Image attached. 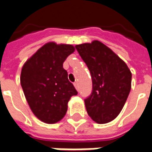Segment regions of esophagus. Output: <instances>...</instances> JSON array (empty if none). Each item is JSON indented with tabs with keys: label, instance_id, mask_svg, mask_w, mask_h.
<instances>
[{
	"label": "esophagus",
	"instance_id": "34e87169",
	"mask_svg": "<svg viewBox=\"0 0 152 152\" xmlns=\"http://www.w3.org/2000/svg\"><path fill=\"white\" fill-rule=\"evenodd\" d=\"M74 86L76 87V89H77V90L79 89V86H78V82H77V81H76V82L74 83Z\"/></svg>",
	"mask_w": 152,
	"mask_h": 152
}]
</instances>
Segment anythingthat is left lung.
Listing matches in <instances>:
<instances>
[{
  "label": "left lung",
  "instance_id": "8db88e82",
  "mask_svg": "<svg viewBox=\"0 0 152 152\" xmlns=\"http://www.w3.org/2000/svg\"><path fill=\"white\" fill-rule=\"evenodd\" d=\"M88 66L93 89L85 99L86 111L93 121L106 124L116 118L131 89L132 74L123 60L99 40L76 45Z\"/></svg>",
  "mask_w": 152,
  "mask_h": 152
}]
</instances>
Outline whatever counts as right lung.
I'll return each instance as SVG.
<instances>
[{
	"label": "right lung",
	"mask_w": 152,
	"mask_h": 152,
	"mask_svg": "<svg viewBox=\"0 0 152 152\" xmlns=\"http://www.w3.org/2000/svg\"><path fill=\"white\" fill-rule=\"evenodd\" d=\"M75 51L72 45L49 42L40 48L22 68L20 83L31 112L47 124L61 121L71 97L77 94L63 64Z\"/></svg>",
	"instance_id": "right-lung-1"
}]
</instances>
